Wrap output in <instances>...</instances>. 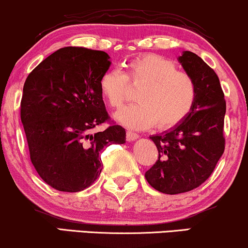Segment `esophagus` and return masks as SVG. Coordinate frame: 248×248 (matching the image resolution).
<instances>
[{"label": "esophagus", "mask_w": 248, "mask_h": 248, "mask_svg": "<svg viewBox=\"0 0 248 248\" xmlns=\"http://www.w3.org/2000/svg\"><path fill=\"white\" fill-rule=\"evenodd\" d=\"M137 138H139L138 133L132 132V131H126V140L127 141H133V140H136Z\"/></svg>", "instance_id": "1"}]
</instances>
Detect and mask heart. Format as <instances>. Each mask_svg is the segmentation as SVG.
Masks as SVG:
<instances>
[{"mask_svg":"<svg viewBox=\"0 0 248 248\" xmlns=\"http://www.w3.org/2000/svg\"><path fill=\"white\" fill-rule=\"evenodd\" d=\"M129 83L140 86L138 103L116 115L117 121L136 130L170 129L180 124L196 103L199 89L187 73L173 61L156 54H144L126 63V72H104L100 78L101 94L113 109H121L129 98Z\"/></svg>","mask_w":248,"mask_h":248,"instance_id":"b5f03b06","label":"heart"}]
</instances>
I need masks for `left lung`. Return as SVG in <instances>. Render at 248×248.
Returning <instances> with one entry per match:
<instances>
[{"mask_svg":"<svg viewBox=\"0 0 248 248\" xmlns=\"http://www.w3.org/2000/svg\"><path fill=\"white\" fill-rule=\"evenodd\" d=\"M179 61L199 89L190 113L167 132L150 137L158 160L145 173L155 190L175 195L193 190L209 179L225 150L226 103L219 78L197 54L183 52Z\"/></svg>","mask_w":248,"mask_h":248,"instance_id":"8db88e82","label":"left lung"}]
</instances>
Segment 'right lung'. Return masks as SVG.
<instances>
[{"instance_id": "1", "label": "right lung", "mask_w": 248, "mask_h": 248, "mask_svg": "<svg viewBox=\"0 0 248 248\" xmlns=\"http://www.w3.org/2000/svg\"><path fill=\"white\" fill-rule=\"evenodd\" d=\"M103 51L62 47L26 78L20 121L30 159L52 188L77 193L90 187L102 170L101 151L124 144L125 129L110 118L100 78L110 66ZM107 123L101 133L95 127Z\"/></svg>"}]
</instances>
